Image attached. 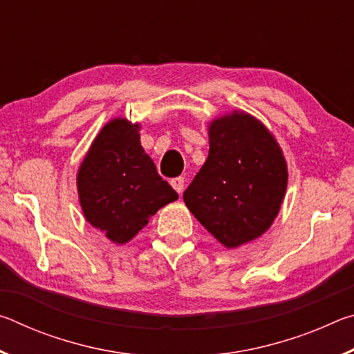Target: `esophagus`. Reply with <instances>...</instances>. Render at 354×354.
<instances>
[{"mask_svg": "<svg viewBox=\"0 0 354 354\" xmlns=\"http://www.w3.org/2000/svg\"><path fill=\"white\" fill-rule=\"evenodd\" d=\"M170 184H171V187L175 189L179 195L183 194V190H184V178H183V176L173 178L171 181H170Z\"/></svg>", "mask_w": 354, "mask_h": 354, "instance_id": "1", "label": "esophagus"}]
</instances>
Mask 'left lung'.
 Wrapping results in <instances>:
<instances>
[{
	"label": "left lung",
	"mask_w": 354,
	"mask_h": 354,
	"mask_svg": "<svg viewBox=\"0 0 354 354\" xmlns=\"http://www.w3.org/2000/svg\"><path fill=\"white\" fill-rule=\"evenodd\" d=\"M286 187L278 142L259 120L234 111L209 127V156L183 198L221 245L236 248L270 227Z\"/></svg>",
	"instance_id": "8db88e82"
}]
</instances>
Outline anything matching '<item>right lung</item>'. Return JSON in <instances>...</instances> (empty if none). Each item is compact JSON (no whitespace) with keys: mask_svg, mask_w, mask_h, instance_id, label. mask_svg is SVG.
Returning a JSON list of instances; mask_svg holds the SVG:
<instances>
[{"mask_svg":"<svg viewBox=\"0 0 354 354\" xmlns=\"http://www.w3.org/2000/svg\"><path fill=\"white\" fill-rule=\"evenodd\" d=\"M139 123L113 118L95 137L77 171L84 217L113 243H127L151 215L178 200L140 145Z\"/></svg>","mask_w":354,"mask_h":354,"instance_id":"1","label":"right lung"}]
</instances>
